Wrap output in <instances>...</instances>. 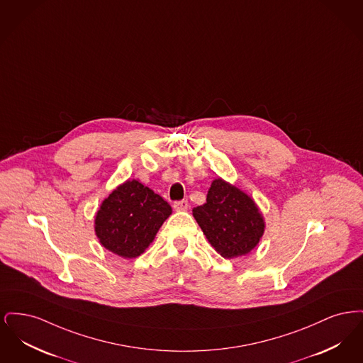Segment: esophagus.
I'll list each match as a JSON object with an SVG mask.
<instances>
[{
	"instance_id": "34e87169",
	"label": "esophagus",
	"mask_w": 363,
	"mask_h": 363,
	"mask_svg": "<svg viewBox=\"0 0 363 363\" xmlns=\"http://www.w3.org/2000/svg\"><path fill=\"white\" fill-rule=\"evenodd\" d=\"M188 207H189L188 200H179V201H175V203H174V208H175L177 211H186Z\"/></svg>"
}]
</instances>
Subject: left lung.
<instances>
[{
  "label": "left lung",
  "instance_id": "obj_1",
  "mask_svg": "<svg viewBox=\"0 0 363 363\" xmlns=\"http://www.w3.org/2000/svg\"><path fill=\"white\" fill-rule=\"evenodd\" d=\"M193 216L209 243L225 259L249 253L259 243L265 227L255 201L220 178L208 190L207 203L193 208Z\"/></svg>",
  "mask_w": 363,
  "mask_h": 363
}]
</instances>
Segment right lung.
Listing matches in <instances>:
<instances>
[{
  "instance_id": "right-lung-1",
  "label": "right lung",
  "mask_w": 363,
  "mask_h": 363,
  "mask_svg": "<svg viewBox=\"0 0 363 363\" xmlns=\"http://www.w3.org/2000/svg\"><path fill=\"white\" fill-rule=\"evenodd\" d=\"M170 215L172 207L159 194L136 179L126 181L102 203L95 233L110 252L135 259L154 241Z\"/></svg>"
}]
</instances>
